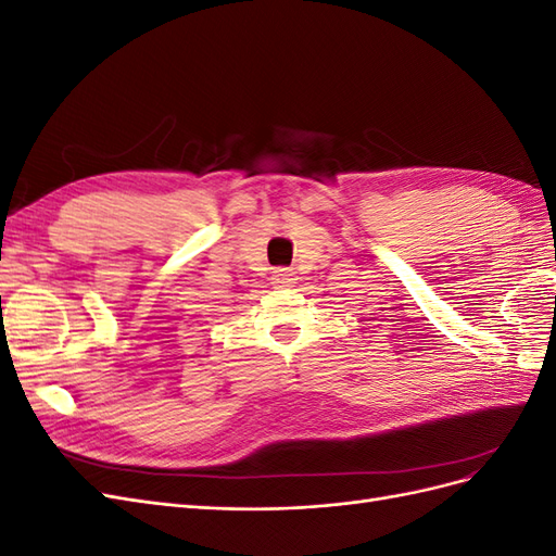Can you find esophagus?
I'll list each match as a JSON object with an SVG mask.
<instances>
[{
    "mask_svg": "<svg viewBox=\"0 0 556 556\" xmlns=\"http://www.w3.org/2000/svg\"><path fill=\"white\" fill-rule=\"evenodd\" d=\"M271 280H274L276 288H292V285L296 282V278H294V274L290 271V268H276Z\"/></svg>",
    "mask_w": 556,
    "mask_h": 556,
    "instance_id": "obj_1",
    "label": "esophagus"
}]
</instances>
